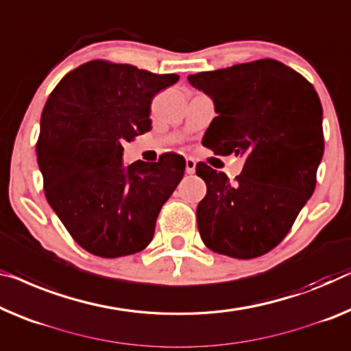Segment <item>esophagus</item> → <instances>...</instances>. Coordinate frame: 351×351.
<instances>
[{
  "mask_svg": "<svg viewBox=\"0 0 351 351\" xmlns=\"http://www.w3.org/2000/svg\"><path fill=\"white\" fill-rule=\"evenodd\" d=\"M195 167H197V162L193 160L192 158H187L186 159V173L187 175L195 173Z\"/></svg>",
  "mask_w": 351,
  "mask_h": 351,
  "instance_id": "obj_1",
  "label": "esophagus"
}]
</instances>
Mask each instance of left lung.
Wrapping results in <instances>:
<instances>
[{"label":"left lung","mask_w":351,"mask_h":351,"mask_svg":"<svg viewBox=\"0 0 351 351\" xmlns=\"http://www.w3.org/2000/svg\"><path fill=\"white\" fill-rule=\"evenodd\" d=\"M213 99L217 117L203 145L219 156H243L230 181L198 162L206 195L197 206L198 232L214 252L255 258L274 249L315 189L323 158V108L301 74L276 60L244 62L187 77Z\"/></svg>","instance_id":"left-lung-1"}]
</instances>
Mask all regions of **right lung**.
<instances>
[{"label": "right lung", "instance_id": "obj_1", "mask_svg": "<svg viewBox=\"0 0 351 351\" xmlns=\"http://www.w3.org/2000/svg\"><path fill=\"white\" fill-rule=\"evenodd\" d=\"M180 80L130 64L90 61L56 85L36 145L44 191L71 237L90 254L117 258L151 243L156 219L186 160L123 162V143L151 129V101Z\"/></svg>", "mask_w": 351, "mask_h": 351}]
</instances>
